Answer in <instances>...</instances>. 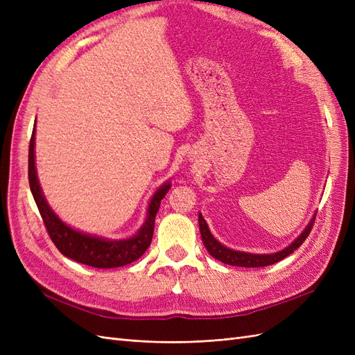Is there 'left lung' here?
I'll return each mask as SVG.
<instances>
[{
	"label": "left lung",
	"instance_id": "8db88e82",
	"mask_svg": "<svg viewBox=\"0 0 355 355\" xmlns=\"http://www.w3.org/2000/svg\"><path fill=\"white\" fill-rule=\"evenodd\" d=\"M314 220H315V214H314V218L311 219V222L306 225V228L302 231V234H300L292 244L287 245L286 249L277 252V253H271V254H253V253L232 250V249H228V247L222 245L211 235L206 220H204V218L201 216V213L198 214L201 239H202L204 245H206L207 252L214 257V259H218L223 263L232 265V266H243V268L268 266V265H272V263L283 261L284 257H287L288 254H292L299 245H302V243L306 240L311 230H313V227H314Z\"/></svg>",
	"mask_w": 355,
	"mask_h": 355
}]
</instances>
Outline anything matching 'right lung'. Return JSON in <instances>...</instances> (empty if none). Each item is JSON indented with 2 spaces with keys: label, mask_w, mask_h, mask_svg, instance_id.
<instances>
[{
  "label": "right lung",
  "mask_w": 355,
  "mask_h": 355,
  "mask_svg": "<svg viewBox=\"0 0 355 355\" xmlns=\"http://www.w3.org/2000/svg\"><path fill=\"white\" fill-rule=\"evenodd\" d=\"M34 148L35 127L34 130H32L28 155L29 187L32 196H34V200L37 202L41 218L44 220L50 239L63 256H67L69 259L78 263L89 265L93 268H118L135 262L146 252L149 244L153 241L154 223L161 200L166 197L167 191L170 189L168 182L157 189L154 197L151 198V202H149L148 206L146 220L142 225V228L139 230V232L133 235V237L125 240H108L94 237V235L84 234L68 227V225L63 223L58 218V214L50 209L38 184Z\"/></svg>",
  "instance_id": "right-lung-1"
}]
</instances>
